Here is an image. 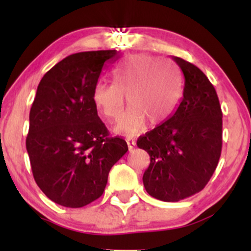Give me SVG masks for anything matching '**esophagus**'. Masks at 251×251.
Masks as SVG:
<instances>
[{
	"label": "esophagus",
	"instance_id": "obj_1",
	"mask_svg": "<svg viewBox=\"0 0 251 251\" xmlns=\"http://www.w3.org/2000/svg\"><path fill=\"white\" fill-rule=\"evenodd\" d=\"M127 146L129 150H133L135 148V142L134 140H127Z\"/></svg>",
	"mask_w": 251,
	"mask_h": 251
}]
</instances>
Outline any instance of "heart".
Here are the masks:
<instances>
[{
  "mask_svg": "<svg viewBox=\"0 0 251 251\" xmlns=\"http://www.w3.org/2000/svg\"><path fill=\"white\" fill-rule=\"evenodd\" d=\"M112 82H98L92 101L102 117L117 120L125 98L129 107L116 131L134 137L151 125L163 124L174 114L181 97L183 81L177 66L168 60L138 54L128 56L112 71Z\"/></svg>",
  "mask_w": 251,
  "mask_h": 251,
  "instance_id": "1",
  "label": "heart"
}]
</instances>
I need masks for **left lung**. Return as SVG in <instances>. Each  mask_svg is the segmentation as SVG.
<instances>
[{"label": "left lung", "mask_w": 251, "mask_h": 251, "mask_svg": "<svg viewBox=\"0 0 251 251\" xmlns=\"http://www.w3.org/2000/svg\"><path fill=\"white\" fill-rule=\"evenodd\" d=\"M174 60L185 79L183 99L165 123L137 142L151 159L144 186L163 201H178L203 190L222 151L223 114L215 87L195 65L177 56Z\"/></svg>", "instance_id": "1"}]
</instances>
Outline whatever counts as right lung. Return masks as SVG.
Segmentation results:
<instances>
[{
  "mask_svg": "<svg viewBox=\"0 0 251 251\" xmlns=\"http://www.w3.org/2000/svg\"><path fill=\"white\" fill-rule=\"evenodd\" d=\"M117 50L72 54L50 68L37 86L25 146L37 186L59 205L81 208L103 194L109 170L127 152L109 137L92 92Z\"/></svg>",
  "mask_w": 251,
  "mask_h": 251,
  "instance_id": "add662e5",
  "label": "right lung"
}]
</instances>
